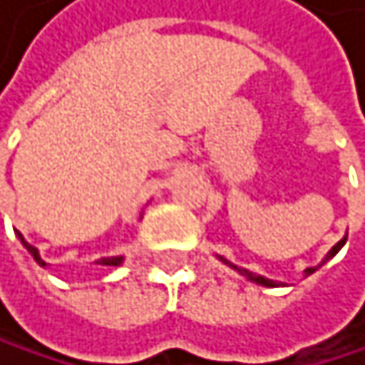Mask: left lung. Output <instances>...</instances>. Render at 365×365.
<instances>
[{"instance_id":"obj_1","label":"left lung","mask_w":365,"mask_h":365,"mask_svg":"<svg viewBox=\"0 0 365 365\" xmlns=\"http://www.w3.org/2000/svg\"><path fill=\"white\" fill-rule=\"evenodd\" d=\"M346 238H348V236H344V238H341V241H339V243H337V245H335V247H333V250H331V252L327 254L324 262H327L329 258H333V256H335V254H337V252H339V250L344 247V243H346ZM221 260H223L225 264H230V267H234L236 272H241L243 276H247L250 280L258 282V284H264V287H274V284H276L274 280H267V278H262V276H256V274H252V272H247V269H238V267H236V264H232V262H230V260H225V258H221ZM315 269H317V267H309V269H307V276H309V274H313Z\"/></svg>"}]
</instances>
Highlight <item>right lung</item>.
<instances>
[{
  "mask_svg": "<svg viewBox=\"0 0 365 365\" xmlns=\"http://www.w3.org/2000/svg\"><path fill=\"white\" fill-rule=\"evenodd\" d=\"M19 238H21V243H24V247H26V250H28V252L32 254V258H34V260H36V262L41 264V267H46V260H43V258H41V256H38V250H36V247H32L30 243H26V241H24V236H21V234H19ZM98 262H101V264H113V267H115V264H120V262H122V256H111V258H101V260H98Z\"/></svg>",
  "mask_w": 365,
  "mask_h": 365,
  "instance_id": "1",
  "label": "right lung"
}]
</instances>
